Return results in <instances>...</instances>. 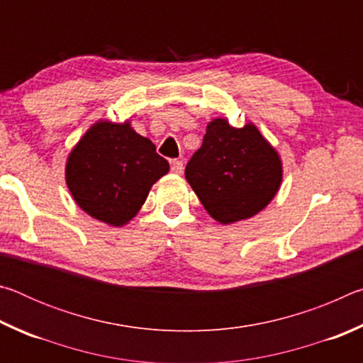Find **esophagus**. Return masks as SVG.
Segmentation results:
<instances>
[{
	"mask_svg": "<svg viewBox=\"0 0 363 363\" xmlns=\"http://www.w3.org/2000/svg\"><path fill=\"white\" fill-rule=\"evenodd\" d=\"M171 171H173L174 174H182L184 163L181 162V160H173V162H171Z\"/></svg>",
	"mask_w": 363,
	"mask_h": 363,
	"instance_id": "1",
	"label": "esophagus"
}]
</instances>
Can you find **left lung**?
<instances>
[{"label": "left lung", "mask_w": 363, "mask_h": 363, "mask_svg": "<svg viewBox=\"0 0 363 363\" xmlns=\"http://www.w3.org/2000/svg\"><path fill=\"white\" fill-rule=\"evenodd\" d=\"M186 179L220 224L259 213L277 194L281 162L255 125L233 128L216 118L186 167Z\"/></svg>", "instance_id": "8db88e82"}]
</instances>
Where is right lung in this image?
I'll return each mask as SVG.
<instances>
[{
    "instance_id": "add662e5",
    "label": "right lung",
    "mask_w": 363,
    "mask_h": 363,
    "mask_svg": "<svg viewBox=\"0 0 363 363\" xmlns=\"http://www.w3.org/2000/svg\"><path fill=\"white\" fill-rule=\"evenodd\" d=\"M168 169L152 140L134 131L130 121H101L72 150L65 179L83 211L118 227L136 216L150 187Z\"/></svg>"
}]
</instances>
